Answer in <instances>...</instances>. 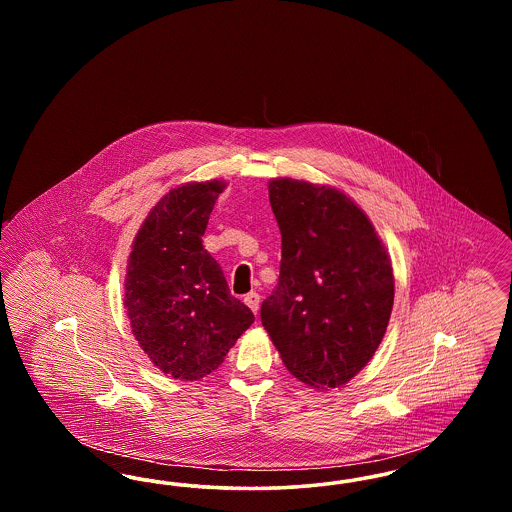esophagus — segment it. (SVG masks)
Instances as JSON below:
<instances>
[{"label": "esophagus", "mask_w": 512, "mask_h": 512, "mask_svg": "<svg viewBox=\"0 0 512 512\" xmlns=\"http://www.w3.org/2000/svg\"><path fill=\"white\" fill-rule=\"evenodd\" d=\"M245 305L257 315V311H259V303H261V295L257 292H249L244 297Z\"/></svg>", "instance_id": "esophagus-1"}]
</instances>
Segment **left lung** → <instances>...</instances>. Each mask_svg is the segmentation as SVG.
<instances>
[{"label":"left lung","mask_w":512,"mask_h":512,"mask_svg":"<svg viewBox=\"0 0 512 512\" xmlns=\"http://www.w3.org/2000/svg\"><path fill=\"white\" fill-rule=\"evenodd\" d=\"M268 197L282 261L278 286L261 305L263 326L297 380L340 388L386 334L390 257L365 213L336 188L276 178Z\"/></svg>","instance_id":"1"}]
</instances>
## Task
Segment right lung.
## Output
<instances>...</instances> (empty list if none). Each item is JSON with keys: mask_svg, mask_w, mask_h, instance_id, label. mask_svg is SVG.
<instances>
[{"mask_svg": "<svg viewBox=\"0 0 512 512\" xmlns=\"http://www.w3.org/2000/svg\"><path fill=\"white\" fill-rule=\"evenodd\" d=\"M226 182H190L151 209L132 245L124 307L134 338L153 365L176 380L219 368L253 324L219 263L203 247L209 215Z\"/></svg>", "mask_w": 512, "mask_h": 512, "instance_id": "obj_1", "label": "right lung"}]
</instances>
